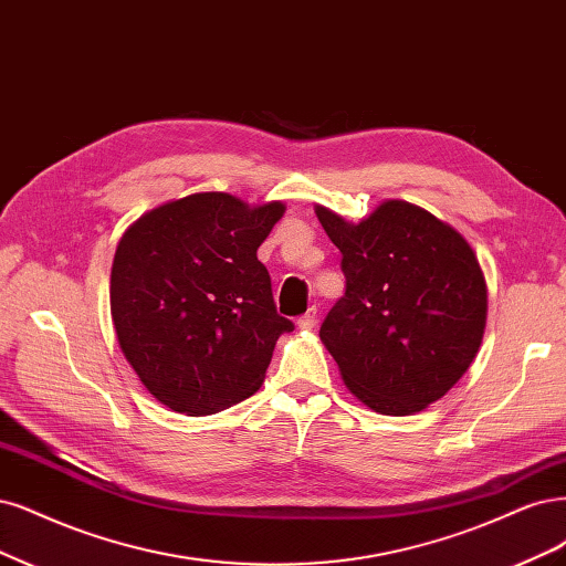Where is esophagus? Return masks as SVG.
Wrapping results in <instances>:
<instances>
[{
	"instance_id": "obj_1",
	"label": "esophagus",
	"mask_w": 566,
	"mask_h": 566,
	"mask_svg": "<svg viewBox=\"0 0 566 566\" xmlns=\"http://www.w3.org/2000/svg\"><path fill=\"white\" fill-rule=\"evenodd\" d=\"M316 318H318L316 308H308L304 316H300V318H297V327H300V329H311V327L316 325Z\"/></svg>"
}]
</instances>
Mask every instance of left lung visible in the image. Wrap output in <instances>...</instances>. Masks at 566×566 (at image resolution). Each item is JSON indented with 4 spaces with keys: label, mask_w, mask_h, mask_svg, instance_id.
<instances>
[{
    "label": "left lung",
    "mask_w": 566,
    "mask_h": 566,
    "mask_svg": "<svg viewBox=\"0 0 566 566\" xmlns=\"http://www.w3.org/2000/svg\"><path fill=\"white\" fill-rule=\"evenodd\" d=\"M316 216L339 252L344 297L321 339L348 391L381 415H415L471 367L486 323V285L473 248L407 201H384L348 224Z\"/></svg>",
    "instance_id": "obj_1"
}]
</instances>
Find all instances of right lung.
<instances>
[{
  "label": "right lung",
  "instance_id": "obj_1",
  "mask_svg": "<svg viewBox=\"0 0 566 566\" xmlns=\"http://www.w3.org/2000/svg\"><path fill=\"white\" fill-rule=\"evenodd\" d=\"M281 201L250 208L222 191L191 193L133 222L114 252L116 339L147 391L189 417L258 391L292 321L279 316L258 248Z\"/></svg>",
  "mask_w": 566,
  "mask_h": 566
}]
</instances>
